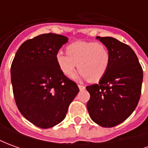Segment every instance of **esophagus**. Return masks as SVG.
<instances>
[{
  "label": "esophagus",
  "mask_w": 148,
  "mask_h": 148,
  "mask_svg": "<svg viewBox=\"0 0 148 148\" xmlns=\"http://www.w3.org/2000/svg\"><path fill=\"white\" fill-rule=\"evenodd\" d=\"M77 86H78V88H79V90H82L85 89V86H82V85H78Z\"/></svg>",
  "instance_id": "esophagus-1"
}]
</instances>
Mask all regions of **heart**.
I'll use <instances>...</instances> for the list:
<instances>
[{"label":"heart","instance_id":"obj_1","mask_svg":"<svg viewBox=\"0 0 148 148\" xmlns=\"http://www.w3.org/2000/svg\"><path fill=\"white\" fill-rule=\"evenodd\" d=\"M66 54L58 51L55 60L62 73L71 77L76 66L80 72V78L89 82L101 80L108 71L110 56L108 49L102 43L79 41L66 47Z\"/></svg>","mask_w":148,"mask_h":148}]
</instances>
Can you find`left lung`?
<instances>
[{"mask_svg":"<svg viewBox=\"0 0 148 148\" xmlns=\"http://www.w3.org/2000/svg\"><path fill=\"white\" fill-rule=\"evenodd\" d=\"M109 51L108 71L98 84L86 86L87 109L96 124L112 127L124 121L136 108L142 88L143 70L130 47L112 37L97 36Z\"/></svg>","mask_w":148,"mask_h":148,"instance_id":"obj_1","label":"left lung"}]
</instances>
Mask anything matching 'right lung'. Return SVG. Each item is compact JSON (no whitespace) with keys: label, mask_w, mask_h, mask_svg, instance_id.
Here are the masks:
<instances>
[{"label":"right lung","mask_w":148,"mask_h":148,"mask_svg":"<svg viewBox=\"0 0 148 148\" xmlns=\"http://www.w3.org/2000/svg\"><path fill=\"white\" fill-rule=\"evenodd\" d=\"M67 37L39 35L23 42L11 66V81L19 111L40 128H50L64 120L79 89L62 73L55 55Z\"/></svg>","instance_id":"add662e5"}]
</instances>
